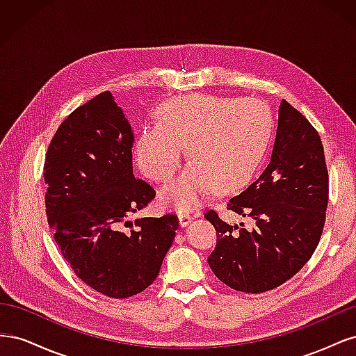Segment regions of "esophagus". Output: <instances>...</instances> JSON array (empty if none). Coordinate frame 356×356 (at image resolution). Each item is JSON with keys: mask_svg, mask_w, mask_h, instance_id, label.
Returning <instances> with one entry per match:
<instances>
[{"mask_svg": "<svg viewBox=\"0 0 356 356\" xmlns=\"http://www.w3.org/2000/svg\"><path fill=\"white\" fill-rule=\"evenodd\" d=\"M193 221V215L190 213H181L178 217V222H179V227H187V225Z\"/></svg>", "mask_w": 356, "mask_h": 356, "instance_id": "esophagus-1", "label": "esophagus"}]
</instances>
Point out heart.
<instances>
[{"mask_svg":"<svg viewBox=\"0 0 356 356\" xmlns=\"http://www.w3.org/2000/svg\"><path fill=\"white\" fill-rule=\"evenodd\" d=\"M135 143L136 163L154 181L175 174L184 157L193 160L166 184L160 200L179 212L195 209L212 190L233 193L250 184L267 153L273 118L257 99L187 95L168 99Z\"/></svg>","mask_w":356,"mask_h":356,"instance_id":"obj_1","label":"heart"}]
</instances>
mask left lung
I'll return each mask as SVG.
<instances>
[{
    "label": "left lung",
    "instance_id": "8db88e82",
    "mask_svg": "<svg viewBox=\"0 0 356 356\" xmlns=\"http://www.w3.org/2000/svg\"><path fill=\"white\" fill-rule=\"evenodd\" d=\"M328 203V170L315 127L282 99L270 161L258 179L230 199L229 208L254 220L230 225L204 215L217 230L208 263L221 282L260 294L293 277L319 243Z\"/></svg>",
    "mask_w": 356,
    "mask_h": 356
}]
</instances>
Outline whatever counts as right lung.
I'll use <instances>...</instances> for the list:
<instances>
[{
	"label": "right lung",
	"mask_w": 356,
	"mask_h": 356,
	"mask_svg": "<svg viewBox=\"0 0 356 356\" xmlns=\"http://www.w3.org/2000/svg\"><path fill=\"white\" fill-rule=\"evenodd\" d=\"M134 134L123 110L104 92L59 127L44 163L46 213L63 258L84 284L113 298L154 282L175 239V215L135 220L156 196L132 170Z\"/></svg>",
	"instance_id": "right-lung-1"
}]
</instances>
